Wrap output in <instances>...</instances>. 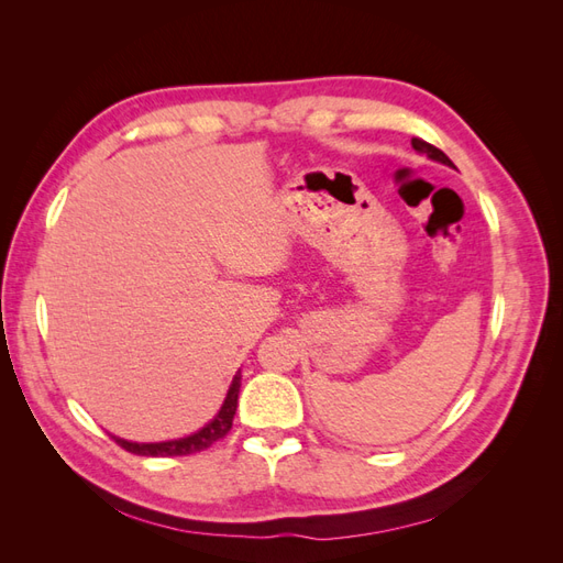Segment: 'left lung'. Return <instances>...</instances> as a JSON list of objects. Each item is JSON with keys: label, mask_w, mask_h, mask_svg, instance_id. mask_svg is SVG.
I'll return each mask as SVG.
<instances>
[{"label": "left lung", "mask_w": 563, "mask_h": 563, "mask_svg": "<svg viewBox=\"0 0 563 563\" xmlns=\"http://www.w3.org/2000/svg\"><path fill=\"white\" fill-rule=\"evenodd\" d=\"M411 143H413V147H416L418 152H424V155H428L430 159H437V162H441V164H449V166H453V164H451V159L444 155V152H441V150H439V147H434V145H430L428 141L413 139Z\"/></svg>", "instance_id": "8db88e82"}]
</instances>
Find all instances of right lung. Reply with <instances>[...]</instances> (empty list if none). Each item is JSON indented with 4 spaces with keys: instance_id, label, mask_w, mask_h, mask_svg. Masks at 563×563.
Masks as SVG:
<instances>
[{
    "instance_id": "right-lung-1",
    "label": "right lung",
    "mask_w": 563,
    "mask_h": 563,
    "mask_svg": "<svg viewBox=\"0 0 563 563\" xmlns=\"http://www.w3.org/2000/svg\"><path fill=\"white\" fill-rule=\"evenodd\" d=\"M240 387H242V373H236L228 397L220 406L218 416L207 424V428H201L199 432L185 437V439H176V441H162V444H135V441H126V439H117L112 437L119 446L129 453L135 455H157V457H172V455H190V453H199L203 449H209L211 444H216L218 439H223L230 428H232V418L236 411V397H240Z\"/></svg>"
}]
</instances>
